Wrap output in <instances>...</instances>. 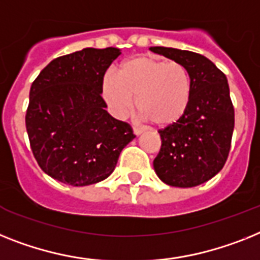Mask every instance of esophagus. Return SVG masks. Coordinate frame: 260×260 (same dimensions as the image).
I'll return each instance as SVG.
<instances>
[{
	"instance_id": "obj_1",
	"label": "esophagus",
	"mask_w": 260,
	"mask_h": 260,
	"mask_svg": "<svg viewBox=\"0 0 260 260\" xmlns=\"http://www.w3.org/2000/svg\"><path fill=\"white\" fill-rule=\"evenodd\" d=\"M133 132H134L135 135H141L143 132H145V130L141 127H133Z\"/></svg>"
}]
</instances>
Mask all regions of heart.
Listing matches in <instances>:
<instances>
[{
	"mask_svg": "<svg viewBox=\"0 0 260 260\" xmlns=\"http://www.w3.org/2000/svg\"><path fill=\"white\" fill-rule=\"evenodd\" d=\"M101 89L110 110L118 117L127 114L135 96V107L143 119L167 127L187 113L192 79L182 62L141 55L122 62L117 74L105 73Z\"/></svg>",
	"mask_w": 260,
	"mask_h": 260,
	"instance_id": "1",
	"label": "heart"
}]
</instances>
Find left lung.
<instances>
[{
	"instance_id": "8db88e82",
	"label": "left lung",
	"mask_w": 260,
	"mask_h": 260,
	"mask_svg": "<svg viewBox=\"0 0 260 260\" xmlns=\"http://www.w3.org/2000/svg\"><path fill=\"white\" fill-rule=\"evenodd\" d=\"M150 50L182 62L192 79L187 113L158 132L162 146L154 170L169 186L194 187L215 177L229 156L235 114L227 78L209 58L194 51L164 46Z\"/></svg>"
}]
</instances>
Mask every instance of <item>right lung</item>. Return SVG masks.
<instances>
[{
  "label": "right lung",
  "instance_id": "obj_1",
  "mask_svg": "<svg viewBox=\"0 0 260 260\" xmlns=\"http://www.w3.org/2000/svg\"><path fill=\"white\" fill-rule=\"evenodd\" d=\"M121 50L87 48L62 55L38 74L29 94L26 132L40 167L53 179L87 186L106 179L135 138L105 109L102 78Z\"/></svg>",
  "mask_w": 260,
  "mask_h": 260
}]
</instances>
